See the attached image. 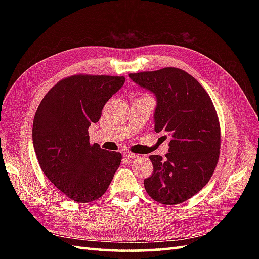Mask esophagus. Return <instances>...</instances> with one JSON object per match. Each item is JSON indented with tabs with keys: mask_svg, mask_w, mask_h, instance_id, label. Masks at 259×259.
I'll use <instances>...</instances> for the list:
<instances>
[{
	"mask_svg": "<svg viewBox=\"0 0 259 259\" xmlns=\"http://www.w3.org/2000/svg\"><path fill=\"white\" fill-rule=\"evenodd\" d=\"M123 157H124V158H138L139 155H136V153L129 152V151H124V152H123Z\"/></svg>",
	"mask_w": 259,
	"mask_h": 259,
	"instance_id": "esophagus-1",
	"label": "esophagus"
}]
</instances>
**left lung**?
I'll list each match as a JSON object with an SVG mask.
<instances>
[{
    "instance_id": "1",
    "label": "left lung",
    "mask_w": 259,
    "mask_h": 259,
    "mask_svg": "<svg viewBox=\"0 0 259 259\" xmlns=\"http://www.w3.org/2000/svg\"><path fill=\"white\" fill-rule=\"evenodd\" d=\"M131 80L157 97L156 133L169 137L164 158L150 156L153 172L145 188L153 200L179 205L210 180L221 153V125L207 91L178 68L130 73Z\"/></svg>"
}]
</instances>
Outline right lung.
<instances>
[{"label":"right lung","instance_id":"add662e5","mask_svg":"<svg viewBox=\"0 0 259 259\" xmlns=\"http://www.w3.org/2000/svg\"><path fill=\"white\" fill-rule=\"evenodd\" d=\"M124 76L74 74L48 91L33 120L34 151L48 179L70 199L91 202L107 191L120 152L90 144L88 129L101 117Z\"/></svg>","mask_w":259,"mask_h":259}]
</instances>
